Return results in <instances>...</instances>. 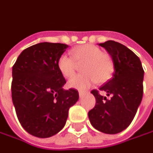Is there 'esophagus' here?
Wrapping results in <instances>:
<instances>
[{
    "mask_svg": "<svg viewBox=\"0 0 153 153\" xmlns=\"http://www.w3.org/2000/svg\"><path fill=\"white\" fill-rule=\"evenodd\" d=\"M84 94H85V93H84L83 91H79V97H82Z\"/></svg>",
    "mask_w": 153,
    "mask_h": 153,
    "instance_id": "obj_1",
    "label": "esophagus"
}]
</instances>
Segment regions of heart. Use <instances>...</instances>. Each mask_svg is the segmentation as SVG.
<instances>
[{
    "mask_svg": "<svg viewBox=\"0 0 153 153\" xmlns=\"http://www.w3.org/2000/svg\"><path fill=\"white\" fill-rule=\"evenodd\" d=\"M72 57L62 55L57 61L60 73L65 78L74 75L76 64L82 65V74L75 76L68 82V86L79 91H85L91 87L95 82L103 83L110 79L114 71V63L111 56L102 52L97 46L86 44L71 51Z\"/></svg>",
    "mask_w": 153,
    "mask_h": 153,
    "instance_id": "b5f03b06",
    "label": "heart"
}]
</instances>
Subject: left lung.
I'll return each instance as SVG.
<instances>
[{"mask_svg": "<svg viewBox=\"0 0 153 153\" xmlns=\"http://www.w3.org/2000/svg\"><path fill=\"white\" fill-rule=\"evenodd\" d=\"M99 46L106 49L114 63L111 79L99 88L110 98L101 96L97 90L91 91L97 102L88 117L97 130L117 134L131 124L141 104L144 71L138 56L123 44L107 41Z\"/></svg>", "mask_w": 153, "mask_h": 153, "instance_id": "obj_1", "label": "left lung"}]
</instances>
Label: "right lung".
Listing matches in <instances>:
<instances>
[{
    "label": "right lung",
    "mask_w": 153,
    "mask_h": 153,
    "mask_svg": "<svg viewBox=\"0 0 153 153\" xmlns=\"http://www.w3.org/2000/svg\"><path fill=\"white\" fill-rule=\"evenodd\" d=\"M69 47L42 42L26 48L12 67L11 97L22 127L30 135L46 138L62 129L68 111L78 101V91L64 90L66 80L57 67Z\"/></svg>",
    "instance_id": "right-lung-1"
}]
</instances>
